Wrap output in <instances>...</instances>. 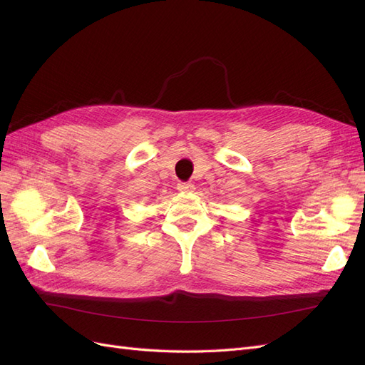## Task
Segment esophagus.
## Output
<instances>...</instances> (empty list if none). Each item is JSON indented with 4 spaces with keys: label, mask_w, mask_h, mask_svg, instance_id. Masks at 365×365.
<instances>
[{
    "label": "esophagus",
    "mask_w": 365,
    "mask_h": 365,
    "mask_svg": "<svg viewBox=\"0 0 365 365\" xmlns=\"http://www.w3.org/2000/svg\"><path fill=\"white\" fill-rule=\"evenodd\" d=\"M176 189H178V192L187 193V192H193L195 185H193V184H190V182H180L178 185H176Z\"/></svg>",
    "instance_id": "esophagus-1"
}]
</instances>
